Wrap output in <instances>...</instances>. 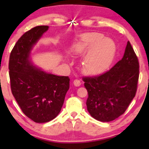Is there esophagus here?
Segmentation results:
<instances>
[{
    "mask_svg": "<svg viewBox=\"0 0 149 149\" xmlns=\"http://www.w3.org/2000/svg\"><path fill=\"white\" fill-rule=\"evenodd\" d=\"M73 84H74V85H76V86H80L81 85V82H80V80L75 79L73 80Z\"/></svg>",
    "mask_w": 149,
    "mask_h": 149,
    "instance_id": "esophagus-1",
    "label": "esophagus"
}]
</instances>
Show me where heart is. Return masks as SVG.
Segmentation results:
<instances>
[{
  "mask_svg": "<svg viewBox=\"0 0 149 149\" xmlns=\"http://www.w3.org/2000/svg\"><path fill=\"white\" fill-rule=\"evenodd\" d=\"M72 50L76 54L88 52L82 63V69L89 75L104 71L111 63L114 55L113 45L97 32L83 34Z\"/></svg>",
  "mask_w": 149,
  "mask_h": 149,
  "instance_id": "b5f03b06",
  "label": "heart"
}]
</instances>
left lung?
Instances as JSON below:
<instances>
[{
    "mask_svg": "<svg viewBox=\"0 0 149 149\" xmlns=\"http://www.w3.org/2000/svg\"><path fill=\"white\" fill-rule=\"evenodd\" d=\"M139 64L130 42L123 59L107 72L83 77L88 97L86 105L92 117L109 122L123 114L137 90Z\"/></svg>",
    "mask_w": 149,
    "mask_h": 149,
    "instance_id": "left-lung-1",
    "label": "left lung"
}]
</instances>
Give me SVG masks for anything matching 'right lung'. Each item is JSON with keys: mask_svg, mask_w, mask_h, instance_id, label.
I'll list each match as a JSON object with an SVG mask.
<instances>
[{"mask_svg": "<svg viewBox=\"0 0 149 149\" xmlns=\"http://www.w3.org/2000/svg\"><path fill=\"white\" fill-rule=\"evenodd\" d=\"M38 26L26 31L12 49L9 59L10 88L22 112L34 122L52 120L60 112L69 89V76H58L34 67L30 52L48 29Z\"/></svg>", "mask_w": 149, "mask_h": 149, "instance_id": "obj_1", "label": "right lung"}]
</instances>
